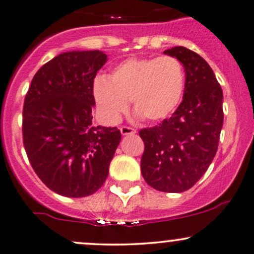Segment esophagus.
<instances>
[{"instance_id": "obj_1", "label": "esophagus", "mask_w": 254, "mask_h": 254, "mask_svg": "<svg viewBox=\"0 0 254 254\" xmlns=\"http://www.w3.org/2000/svg\"><path fill=\"white\" fill-rule=\"evenodd\" d=\"M120 132H122V135H134L136 134V130L132 129V127H120Z\"/></svg>"}]
</instances>
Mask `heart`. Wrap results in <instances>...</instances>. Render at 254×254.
Here are the masks:
<instances>
[{
	"instance_id": "b5f03b06",
	"label": "heart",
	"mask_w": 254,
	"mask_h": 254,
	"mask_svg": "<svg viewBox=\"0 0 254 254\" xmlns=\"http://www.w3.org/2000/svg\"><path fill=\"white\" fill-rule=\"evenodd\" d=\"M184 90L185 71L175 57H134L113 66L107 78L97 76L92 95L106 122L118 123L131 100L137 118L156 123L178 108Z\"/></svg>"
}]
</instances>
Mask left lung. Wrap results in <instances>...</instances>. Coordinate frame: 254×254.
<instances>
[{"instance_id":"left-lung-1","label":"left lung","mask_w":254,"mask_h":254,"mask_svg":"<svg viewBox=\"0 0 254 254\" xmlns=\"http://www.w3.org/2000/svg\"><path fill=\"white\" fill-rule=\"evenodd\" d=\"M185 69L183 102L169 119L140 131L145 142L141 173L149 186L162 192L191 189L214 158L223 127V90L212 68L183 46L164 51Z\"/></svg>"}]
</instances>
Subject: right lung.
<instances>
[{"mask_svg": "<svg viewBox=\"0 0 254 254\" xmlns=\"http://www.w3.org/2000/svg\"><path fill=\"white\" fill-rule=\"evenodd\" d=\"M102 51H68L41 66L23 108V140L42 183L65 197L90 196L106 181L122 134L93 127V79Z\"/></svg>", "mask_w": 254, "mask_h": 254, "instance_id": "obj_1", "label": "right lung"}]
</instances>
